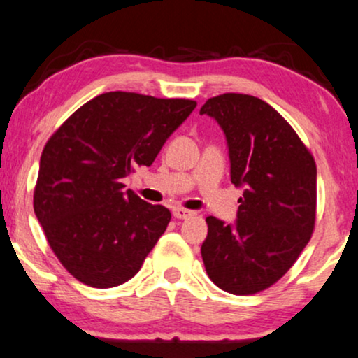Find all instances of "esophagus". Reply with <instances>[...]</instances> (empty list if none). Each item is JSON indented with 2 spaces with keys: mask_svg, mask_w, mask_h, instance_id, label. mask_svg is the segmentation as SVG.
I'll return each mask as SVG.
<instances>
[{
  "mask_svg": "<svg viewBox=\"0 0 358 358\" xmlns=\"http://www.w3.org/2000/svg\"><path fill=\"white\" fill-rule=\"evenodd\" d=\"M171 212H173V217L180 218V220H185V218H190L195 215V212H192V210H187V208H182V206H175Z\"/></svg>",
  "mask_w": 358,
  "mask_h": 358,
  "instance_id": "34e87169",
  "label": "esophagus"
}]
</instances>
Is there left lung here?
<instances>
[{
  "mask_svg": "<svg viewBox=\"0 0 358 358\" xmlns=\"http://www.w3.org/2000/svg\"><path fill=\"white\" fill-rule=\"evenodd\" d=\"M200 115L222 127L231 183L243 188L234 225L206 218V273L228 294H258L292 268L312 236L315 160L287 120L260 98L223 93L206 100Z\"/></svg>",
  "mask_w": 358,
  "mask_h": 358,
  "instance_id": "left-lung-1",
  "label": "left lung"
}]
</instances>
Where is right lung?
Here are the masks:
<instances>
[{
	"label": "right lung",
	"instance_id": "obj_1",
	"mask_svg": "<svg viewBox=\"0 0 358 358\" xmlns=\"http://www.w3.org/2000/svg\"><path fill=\"white\" fill-rule=\"evenodd\" d=\"M196 101L110 92L85 103L43 148L33 206L64 268L85 285L111 288L135 277L170 223L124 176L150 166Z\"/></svg>",
	"mask_w": 358,
	"mask_h": 358
}]
</instances>
